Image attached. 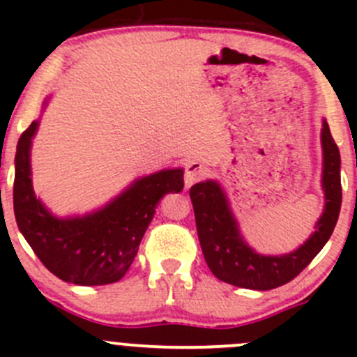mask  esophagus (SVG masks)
I'll use <instances>...</instances> for the list:
<instances>
[{"mask_svg": "<svg viewBox=\"0 0 357 357\" xmlns=\"http://www.w3.org/2000/svg\"><path fill=\"white\" fill-rule=\"evenodd\" d=\"M207 165L202 164L199 160H192L186 164L185 167V183L186 186H192L193 183L199 181V179L204 178L205 174H207Z\"/></svg>", "mask_w": 357, "mask_h": 357, "instance_id": "esophagus-1", "label": "esophagus"}]
</instances>
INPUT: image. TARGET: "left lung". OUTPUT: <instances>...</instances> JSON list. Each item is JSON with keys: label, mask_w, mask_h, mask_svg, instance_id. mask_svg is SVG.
<instances>
[{"label": "left lung", "mask_w": 357, "mask_h": 357, "mask_svg": "<svg viewBox=\"0 0 357 357\" xmlns=\"http://www.w3.org/2000/svg\"><path fill=\"white\" fill-rule=\"evenodd\" d=\"M321 149L325 208L316 231L290 254L262 255L252 250L240 235L228 197L218 181L208 179L190 188L202 252L215 278L240 289L273 290L291 282L319 254L332 236L342 205L340 152L326 121H323Z\"/></svg>", "instance_id": "8db88e82"}]
</instances>
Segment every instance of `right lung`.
Instances as JSON below:
<instances>
[{
  "label": "right lung",
  "mask_w": 357,
  "mask_h": 357,
  "mask_svg": "<svg viewBox=\"0 0 357 357\" xmlns=\"http://www.w3.org/2000/svg\"><path fill=\"white\" fill-rule=\"evenodd\" d=\"M34 121L17 145L13 211L27 243L48 271L74 285L115 283L128 273L139 242L165 193L185 186L183 169H164L139 178L100 211L75 218H55L34 195L31 145Z\"/></svg>",
  "instance_id": "right-lung-1"
}]
</instances>
